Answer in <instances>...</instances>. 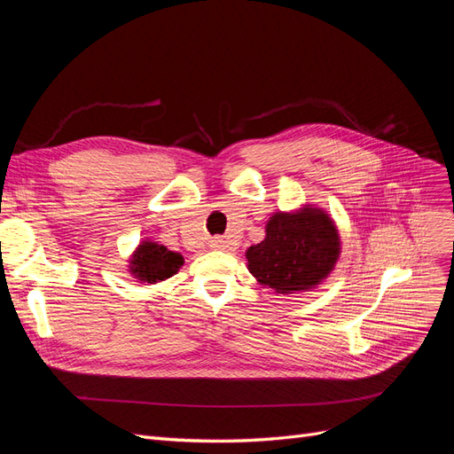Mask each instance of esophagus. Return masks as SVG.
<instances>
[{"instance_id": "obj_1", "label": "esophagus", "mask_w": 454, "mask_h": 454, "mask_svg": "<svg viewBox=\"0 0 454 454\" xmlns=\"http://www.w3.org/2000/svg\"><path fill=\"white\" fill-rule=\"evenodd\" d=\"M212 248H215V250H223V248H227V246H225V240H222V239H214V240H212Z\"/></svg>"}]
</instances>
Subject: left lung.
Instances as JSON below:
<instances>
[{
    "mask_svg": "<svg viewBox=\"0 0 454 454\" xmlns=\"http://www.w3.org/2000/svg\"><path fill=\"white\" fill-rule=\"evenodd\" d=\"M339 255V229L332 215L314 204L274 212L265 225V239L246 250L252 277L282 295L318 287L335 269Z\"/></svg>",
    "mask_w": 454,
    "mask_h": 454,
    "instance_id": "1",
    "label": "left lung"
}]
</instances>
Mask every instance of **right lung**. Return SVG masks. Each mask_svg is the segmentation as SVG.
Segmentation results:
<instances>
[{
	"label": "right lung",
	"mask_w": 454,
	"mask_h": 454,
	"mask_svg": "<svg viewBox=\"0 0 454 454\" xmlns=\"http://www.w3.org/2000/svg\"><path fill=\"white\" fill-rule=\"evenodd\" d=\"M182 267V254L172 252L151 239H144L129 257V274L144 286L167 280Z\"/></svg>",
	"instance_id": "obj_1"
}]
</instances>
